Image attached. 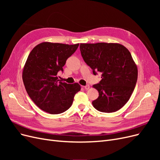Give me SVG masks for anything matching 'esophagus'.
<instances>
[{
    "instance_id": "esophagus-1",
    "label": "esophagus",
    "mask_w": 160,
    "mask_h": 160,
    "mask_svg": "<svg viewBox=\"0 0 160 160\" xmlns=\"http://www.w3.org/2000/svg\"><path fill=\"white\" fill-rule=\"evenodd\" d=\"M83 88L85 89H89V85H86L85 86H83Z\"/></svg>"
}]
</instances>
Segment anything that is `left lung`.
<instances>
[{
	"instance_id": "left-lung-1",
	"label": "left lung",
	"mask_w": 160,
	"mask_h": 160,
	"mask_svg": "<svg viewBox=\"0 0 160 160\" xmlns=\"http://www.w3.org/2000/svg\"><path fill=\"white\" fill-rule=\"evenodd\" d=\"M85 63L93 75L101 72V80L93 88L98 98L92 101L101 112L112 113L120 109L129 101L138 80V68L130 52L118 43L98 42L80 44Z\"/></svg>"
}]
</instances>
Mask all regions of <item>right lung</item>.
<instances>
[{"instance_id":"add662e5","label":"right lung","mask_w":160,"mask_h":160,"mask_svg":"<svg viewBox=\"0 0 160 160\" xmlns=\"http://www.w3.org/2000/svg\"><path fill=\"white\" fill-rule=\"evenodd\" d=\"M79 45L45 42L28 55L22 71L23 83L28 96L42 111L51 114L65 112L81 90L77 83H62L57 76L58 72L63 71L62 67Z\"/></svg>"}]
</instances>
